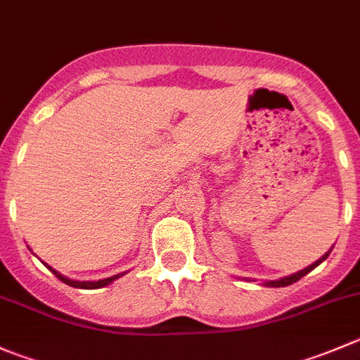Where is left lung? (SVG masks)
<instances>
[{
    "label": "left lung",
    "instance_id": "1",
    "mask_svg": "<svg viewBox=\"0 0 360 360\" xmlns=\"http://www.w3.org/2000/svg\"><path fill=\"white\" fill-rule=\"evenodd\" d=\"M329 253H330V250H329ZM329 253H326L323 255L322 258H320V260H316L315 264H311L309 265V267H306V269H302V271H299V273H295V274H292V276H288V278H283V280H278V281H267V287H287V285H292V283H295V281H299L301 280L302 276H306V274L308 273H311L313 269L316 267V265L319 264H322L323 260H326L327 257H329Z\"/></svg>",
    "mask_w": 360,
    "mask_h": 360
}]
</instances>
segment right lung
<instances>
[{"mask_svg":"<svg viewBox=\"0 0 360 360\" xmlns=\"http://www.w3.org/2000/svg\"><path fill=\"white\" fill-rule=\"evenodd\" d=\"M47 267H49V265H47ZM49 269H51V267H49ZM51 271L56 274V278H58V280L63 281V283L70 285V287H75V288H86V290H91V288H102V287H105V285L112 283V281L117 280L120 276H123V274H116V276L107 278V280H100V281H72V280H68V278L61 276L59 273H56L54 269H51Z\"/></svg>","mask_w":360,"mask_h":360,"instance_id":"add662e5","label":"right lung"}]
</instances>
